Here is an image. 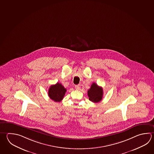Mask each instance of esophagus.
Wrapping results in <instances>:
<instances>
[{
  "label": "esophagus",
  "mask_w": 154,
  "mask_h": 154,
  "mask_svg": "<svg viewBox=\"0 0 154 154\" xmlns=\"http://www.w3.org/2000/svg\"><path fill=\"white\" fill-rule=\"evenodd\" d=\"M75 87L76 90H79V89H80V86L79 85H76Z\"/></svg>",
  "instance_id": "34e87169"
}]
</instances>
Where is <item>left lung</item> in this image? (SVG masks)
<instances>
[{
    "mask_svg": "<svg viewBox=\"0 0 154 154\" xmlns=\"http://www.w3.org/2000/svg\"><path fill=\"white\" fill-rule=\"evenodd\" d=\"M103 89L99 87L95 83L91 84V87L88 91V95L89 100L94 103L101 101L103 97Z\"/></svg>",
    "mask_w": 154,
    "mask_h": 154,
    "instance_id": "obj_1",
    "label": "left lung"
}]
</instances>
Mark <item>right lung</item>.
I'll use <instances>...</instances> for the list:
<instances>
[{
    "instance_id": "obj_1",
    "label": "right lung",
    "mask_w": 154,
    "mask_h": 154,
    "mask_svg": "<svg viewBox=\"0 0 154 154\" xmlns=\"http://www.w3.org/2000/svg\"><path fill=\"white\" fill-rule=\"evenodd\" d=\"M66 89L59 83L52 85L48 90L49 98L55 102H60L64 98Z\"/></svg>"
}]
</instances>
